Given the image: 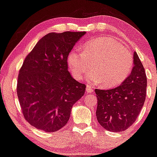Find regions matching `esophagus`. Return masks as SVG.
<instances>
[{
  "label": "esophagus",
  "instance_id": "esophagus-1",
  "mask_svg": "<svg viewBox=\"0 0 157 157\" xmlns=\"http://www.w3.org/2000/svg\"><path fill=\"white\" fill-rule=\"evenodd\" d=\"M86 91H87V93H88V94H89V93H93V92H94V89H93V88H92L91 86H86Z\"/></svg>",
  "mask_w": 157,
  "mask_h": 157
}]
</instances>
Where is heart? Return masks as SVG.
<instances>
[{
  "mask_svg": "<svg viewBox=\"0 0 157 157\" xmlns=\"http://www.w3.org/2000/svg\"><path fill=\"white\" fill-rule=\"evenodd\" d=\"M67 62L74 77L82 80L88 75L89 83H104L111 88L121 83L131 73L133 57L130 51L110 37H101L87 43L84 51L73 48L67 56Z\"/></svg>",
  "mask_w": 157,
  "mask_h": 157,
  "instance_id": "obj_1",
  "label": "heart"
}]
</instances>
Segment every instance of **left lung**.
I'll return each mask as SVG.
<instances>
[{
  "label": "left lung",
  "mask_w": 157,
  "mask_h": 157,
  "mask_svg": "<svg viewBox=\"0 0 157 157\" xmlns=\"http://www.w3.org/2000/svg\"><path fill=\"white\" fill-rule=\"evenodd\" d=\"M132 72L119 86L113 89H96L97 118L104 129L123 132L134 124L144 105L147 78L137 52H134Z\"/></svg>",
  "instance_id": "1"
}]
</instances>
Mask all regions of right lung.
Returning <instances> with one entry per match:
<instances>
[{
    "instance_id": "1",
    "label": "right lung",
    "mask_w": 157,
    "mask_h": 157,
    "mask_svg": "<svg viewBox=\"0 0 157 157\" xmlns=\"http://www.w3.org/2000/svg\"><path fill=\"white\" fill-rule=\"evenodd\" d=\"M86 32L50 33L26 56L18 75L17 93L25 119L35 128L56 132L67 124L71 107L86 85L68 71L69 51Z\"/></svg>"
}]
</instances>
